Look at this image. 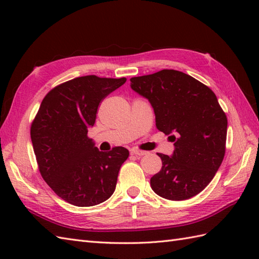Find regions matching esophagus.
Returning a JSON list of instances; mask_svg holds the SVG:
<instances>
[{"mask_svg":"<svg viewBox=\"0 0 259 259\" xmlns=\"http://www.w3.org/2000/svg\"><path fill=\"white\" fill-rule=\"evenodd\" d=\"M147 151H142V150H137V149H134L133 151H131V155H134V156H136V157H138V158H140V157H142V156H145V155H147Z\"/></svg>","mask_w":259,"mask_h":259,"instance_id":"obj_1","label":"esophagus"}]
</instances>
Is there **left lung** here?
<instances>
[{
    "instance_id": "1",
    "label": "left lung",
    "mask_w": 259,
    "mask_h": 259,
    "mask_svg": "<svg viewBox=\"0 0 259 259\" xmlns=\"http://www.w3.org/2000/svg\"><path fill=\"white\" fill-rule=\"evenodd\" d=\"M131 88L147 98L158 130L170 135L171 157L158 153L162 168L152 176V190L170 200H185L206 188L226 151L227 117L210 88L177 70L131 78Z\"/></svg>"
}]
</instances>
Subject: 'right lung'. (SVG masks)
Returning a JSON list of instances; mask_svg holds the SVG:
<instances>
[{
    "mask_svg": "<svg viewBox=\"0 0 259 259\" xmlns=\"http://www.w3.org/2000/svg\"><path fill=\"white\" fill-rule=\"evenodd\" d=\"M125 78L79 76L54 87L31 124V140L42 178L63 200L78 207L106 201L113 194L123 147L102 152L88 137L100 102Z\"/></svg>",
    "mask_w": 259,
    "mask_h": 259,
    "instance_id": "add662e5",
    "label": "right lung"
}]
</instances>
